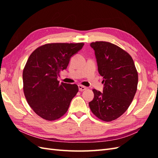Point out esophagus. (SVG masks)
<instances>
[{"label":"esophagus","mask_w":158,"mask_h":158,"mask_svg":"<svg viewBox=\"0 0 158 158\" xmlns=\"http://www.w3.org/2000/svg\"><path fill=\"white\" fill-rule=\"evenodd\" d=\"M78 88H79V90H80V91H81V92H82V91H84V90H85V89H86L87 88L84 86V85H78Z\"/></svg>","instance_id":"1"}]
</instances>
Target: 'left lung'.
Wrapping results in <instances>:
<instances>
[{
    "label": "left lung",
    "mask_w": 158,
    "mask_h": 158,
    "mask_svg": "<svg viewBox=\"0 0 158 158\" xmlns=\"http://www.w3.org/2000/svg\"><path fill=\"white\" fill-rule=\"evenodd\" d=\"M95 51L98 72L103 76V93L94 89L89 102L92 112L101 120L110 122L125 113L135 97L138 76L131 56L116 45L106 41L90 44Z\"/></svg>",
    "instance_id": "1"
}]
</instances>
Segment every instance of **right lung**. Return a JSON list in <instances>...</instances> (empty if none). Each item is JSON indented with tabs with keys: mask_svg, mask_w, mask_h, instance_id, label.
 <instances>
[{
	"mask_svg": "<svg viewBox=\"0 0 158 158\" xmlns=\"http://www.w3.org/2000/svg\"><path fill=\"white\" fill-rule=\"evenodd\" d=\"M84 44H48L37 48L23 70V89L29 106L37 115L55 121L68 111L78 92L76 84L60 83L57 78L67 68L72 56Z\"/></svg>",
	"mask_w": 158,
	"mask_h": 158,
	"instance_id": "1",
	"label": "right lung"
}]
</instances>
